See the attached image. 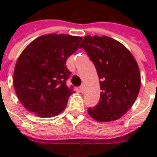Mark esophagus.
Masks as SVG:
<instances>
[{
    "instance_id": "34e87169",
    "label": "esophagus",
    "mask_w": 157,
    "mask_h": 157,
    "mask_svg": "<svg viewBox=\"0 0 157 157\" xmlns=\"http://www.w3.org/2000/svg\"><path fill=\"white\" fill-rule=\"evenodd\" d=\"M80 90H81V92H84V85H83V84L80 86Z\"/></svg>"
}]
</instances>
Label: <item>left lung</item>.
<instances>
[{
	"mask_svg": "<svg viewBox=\"0 0 157 157\" xmlns=\"http://www.w3.org/2000/svg\"><path fill=\"white\" fill-rule=\"evenodd\" d=\"M83 48L94 64L100 79L98 103L89 108L88 113L100 122L121 118L138 97L140 74L131 53L119 42L107 36H86Z\"/></svg>",
	"mask_w": 157,
	"mask_h": 157,
	"instance_id": "left-lung-1",
	"label": "left lung"
}]
</instances>
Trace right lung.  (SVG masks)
Instances as JSON below:
<instances>
[{
    "instance_id": "obj_1",
    "label": "right lung",
    "mask_w": 157,
    "mask_h": 157,
    "mask_svg": "<svg viewBox=\"0 0 157 157\" xmlns=\"http://www.w3.org/2000/svg\"><path fill=\"white\" fill-rule=\"evenodd\" d=\"M82 37L47 34L27 46L16 64L13 84L17 98L29 112L42 118L58 115L65 109L73 86L66 60L78 49Z\"/></svg>"
}]
</instances>
